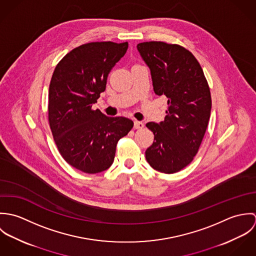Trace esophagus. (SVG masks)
Segmentation results:
<instances>
[{
    "label": "esophagus",
    "instance_id": "obj_1",
    "mask_svg": "<svg viewBox=\"0 0 256 256\" xmlns=\"http://www.w3.org/2000/svg\"><path fill=\"white\" fill-rule=\"evenodd\" d=\"M144 127V123L138 120L134 121V129H142Z\"/></svg>",
    "mask_w": 256,
    "mask_h": 256
}]
</instances>
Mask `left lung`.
I'll use <instances>...</instances> for the list:
<instances>
[{"label":"left lung","instance_id":"obj_1","mask_svg":"<svg viewBox=\"0 0 256 256\" xmlns=\"http://www.w3.org/2000/svg\"><path fill=\"white\" fill-rule=\"evenodd\" d=\"M150 70L154 92L168 98L164 121L146 123L154 135L146 160L156 170L176 174L194 158L211 114V92L194 55L178 44L162 41L137 45Z\"/></svg>","mask_w":256,"mask_h":256}]
</instances>
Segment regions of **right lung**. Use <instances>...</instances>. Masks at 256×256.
<instances>
[{
    "instance_id": "obj_1",
    "label": "right lung",
    "mask_w": 256,
    "mask_h": 256,
    "mask_svg": "<svg viewBox=\"0 0 256 256\" xmlns=\"http://www.w3.org/2000/svg\"><path fill=\"white\" fill-rule=\"evenodd\" d=\"M128 42L82 44L66 54L52 74L48 94V121L63 158L86 174L112 164L118 141L133 128L122 116L108 117L94 110L106 90L108 74L125 55Z\"/></svg>"
}]
</instances>
